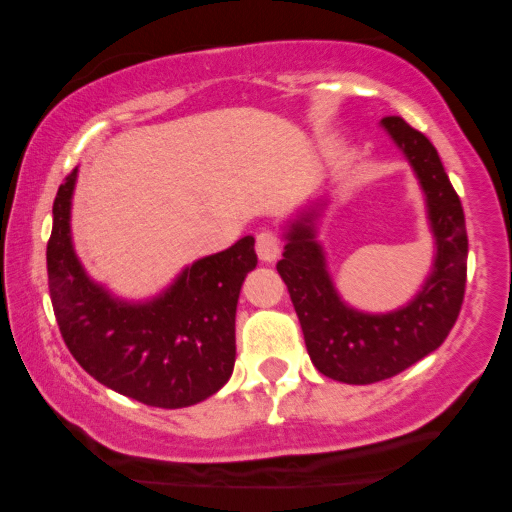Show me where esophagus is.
Listing matches in <instances>:
<instances>
[{
  "mask_svg": "<svg viewBox=\"0 0 512 512\" xmlns=\"http://www.w3.org/2000/svg\"><path fill=\"white\" fill-rule=\"evenodd\" d=\"M255 250H257V257H260L262 262H274L281 252L279 233L272 231V228H262L255 238Z\"/></svg>",
  "mask_w": 512,
  "mask_h": 512,
  "instance_id": "esophagus-1",
  "label": "esophagus"
}]
</instances>
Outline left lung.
Listing matches in <instances>:
<instances>
[{"instance_id": "obj_1", "label": "left lung", "mask_w": 512, "mask_h": 512, "mask_svg": "<svg viewBox=\"0 0 512 512\" xmlns=\"http://www.w3.org/2000/svg\"><path fill=\"white\" fill-rule=\"evenodd\" d=\"M383 127L419 175L438 245L433 274L419 296L407 308L387 315L346 308L315 243L313 214L293 223L284 260L276 262L301 320L310 361L322 375L349 385L387 380L436 351L460 315L467 284L464 211L436 146L397 115L385 117Z\"/></svg>"}]
</instances>
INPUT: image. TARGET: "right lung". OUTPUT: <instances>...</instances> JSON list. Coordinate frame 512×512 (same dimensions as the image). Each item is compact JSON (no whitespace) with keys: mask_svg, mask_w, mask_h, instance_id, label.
I'll return each instance as SVG.
<instances>
[{"mask_svg":"<svg viewBox=\"0 0 512 512\" xmlns=\"http://www.w3.org/2000/svg\"><path fill=\"white\" fill-rule=\"evenodd\" d=\"M76 170L52 204L48 286L62 339L88 375L149 407L180 409L228 383L236 363V305L255 269V238L197 260L156 301L110 298L84 274L69 236Z\"/></svg>","mask_w":512,"mask_h":512,"instance_id":"add662e5","label":"right lung"}]
</instances>
